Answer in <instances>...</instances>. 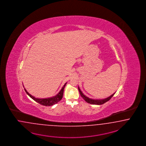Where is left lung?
Wrapping results in <instances>:
<instances>
[{"instance_id":"1","label":"left lung","mask_w":146,"mask_h":146,"mask_svg":"<svg viewBox=\"0 0 146 146\" xmlns=\"http://www.w3.org/2000/svg\"><path fill=\"white\" fill-rule=\"evenodd\" d=\"M78 90L80 92V96L81 97L85 100L87 102L89 103L90 104H93V105H102L104 104H105L106 102H107L108 101L110 100L111 98L114 95V94L115 93V92L114 93H113V94H111V96L106 98L105 99H92L90 98L87 96H86L81 91L80 87L78 86Z\"/></svg>"}]
</instances>
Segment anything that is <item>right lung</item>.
I'll return each instance as SVG.
<instances>
[{
  "label": "right lung",
  "instance_id": "right-lung-1",
  "mask_svg": "<svg viewBox=\"0 0 146 146\" xmlns=\"http://www.w3.org/2000/svg\"><path fill=\"white\" fill-rule=\"evenodd\" d=\"M66 84H67V82H66L65 85L63 86V87L61 89L60 91H59V92L57 94H56L55 96H53L52 97L47 98H35V96H32L31 94H30L27 91H26V90L25 88H24V90L25 91L26 93H27V94L29 96L30 98H31L33 100L35 101L36 102L42 105H44V106H52L55 104L58 103L62 98L64 88L65 87ZM23 87H24V86H23Z\"/></svg>",
  "mask_w": 146,
  "mask_h": 146
}]
</instances>
